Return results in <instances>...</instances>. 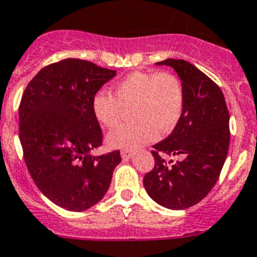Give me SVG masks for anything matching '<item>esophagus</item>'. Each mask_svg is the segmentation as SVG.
<instances>
[{
	"mask_svg": "<svg viewBox=\"0 0 257 257\" xmlns=\"http://www.w3.org/2000/svg\"><path fill=\"white\" fill-rule=\"evenodd\" d=\"M133 157V154L131 152H128V150H122L121 152V158L122 159H131Z\"/></svg>",
	"mask_w": 257,
	"mask_h": 257,
	"instance_id": "esophagus-1",
	"label": "esophagus"
}]
</instances>
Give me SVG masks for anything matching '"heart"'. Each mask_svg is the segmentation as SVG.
Returning a JSON list of instances; mask_svg holds the SVG:
<instances>
[{"label": "heart", "instance_id": "obj_1", "mask_svg": "<svg viewBox=\"0 0 257 257\" xmlns=\"http://www.w3.org/2000/svg\"><path fill=\"white\" fill-rule=\"evenodd\" d=\"M128 108L133 121L109 133L108 145L137 150L176 126L184 108L182 81L172 73L135 72L116 83L113 96L98 91L91 99L92 113L105 128L118 125Z\"/></svg>", "mask_w": 257, "mask_h": 257}]
</instances>
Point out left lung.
I'll list each match as a JSON object with an SVG mask.
<instances>
[{"label": "left lung", "mask_w": 257, "mask_h": 257, "mask_svg": "<svg viewBox=\"0 0 257 257\" xmlns=\"http://www.w3.org/2000/svg\"><path fill=\"white\" fill-rule=\"evenodd\" d=\"M157 65L175 70L184 87V108L171 135L153 146L155 166L144 185L157 204L183 210L201 201L218 180L230 144V115L221 88L196 66L174 59ZM161 152L182 159L169 168Z\"/></svg>", "instance_id": "1"}]
</instances>
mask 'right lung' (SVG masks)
Returning <instances> with one entry per match:
<instances>
[{
  "mask_svg": "<svg viewBox=\"0 0 257 257\" xmlns=\"http://www.w3.org/2000/svg\"><path fill=\"white\" fill-rule=\"evenodd\" d=\"M117 74L90 61L65 59L43 68L19 105V140L36 187L53 204L83 212L107 193L120 152L92 155L103 133L91 99Z\"/></svg>",
  "mask_w": 257,
  "mask_h": 257,
  "instance_id": "add662e5",
  "label": "right lung"
}]
</instances>
